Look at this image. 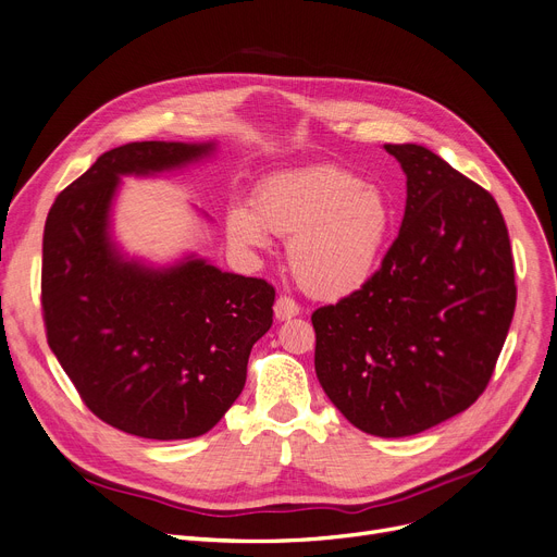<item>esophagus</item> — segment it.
<instances>
[{
	"label": "esophagus",
	"mask_w": 557,
	"mask_h": 557,
	"mask_svg": "<svg viewBox=\"0 0 557 557\" xmlns=\"http://www.w3.org/2000/svg\"><path fill=\"white\" fill-rule=\"evenodd\" d=\"M299 304H295L293 299L289 297H278L276 299V304H274V317L278 322H287V320H293V317H297L299 314Z\"/></svg>",
	"instance_id": "obj_1"
}]
</instances>
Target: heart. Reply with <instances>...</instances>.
<instances>
[{
  "label": "heart",
  "instance_id": "1",
  "mask_svg": "<svg viewBox=\"0 0 557 557\" xmlns=\"http://www.w3.org/2000/svg\"><path fill=\"white\" fill-rule=\"evenodd\" d=\"M396 210L379 183L335 165L272 174L253 193V210L237 203L226 215L228 240L264 249L270 231L289 235L287 262L317 299L356 295L381 268Z\"/></svg>",
  "mask_w": 557,
  "mask_h": 557
}]
</instances>
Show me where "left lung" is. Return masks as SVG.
I'll return each mask as SVG.
<instances>
[{
	"label": "left lung",
	"instance_id": "obj_1",
	"mask_svg": "<svg viewBox=\"0 0 557 557\" xmlns=\"http://www.w3.org/2000/svg\"><path fill=\"white\" fill-rule=\"evenodd\" d=\"M406 174V213L381 270L317 308L314 372L333 406L376 437H408L487 387L515 304L494 197L421 145H385Z\"/></svg>",
	"mask_w": 557,
	"mask_h": 557
}]
</instances>
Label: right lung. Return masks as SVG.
I'll use <instances>...</instances> for the list:
<instances>
[{"mask_svg":"<svg viewBox=\"0 0 557 557\" xmlns=\"http://www.w3.org/2000/svg\"><path fill=\"white\" fill-rule=\"evenodd\" d=\"M215 143H128L101 153L51 206L42 235L49 349L84 404L145 440L208 433L240 396L253 344L272 326L274 287L197 253L153 264L113 237L124 176H161ZM208 220V215H203Z\"/></svg>","mask_w":557,"mask_h":557,"instance_id":"right-lung-1","label":"right lung"}]
</instances>
